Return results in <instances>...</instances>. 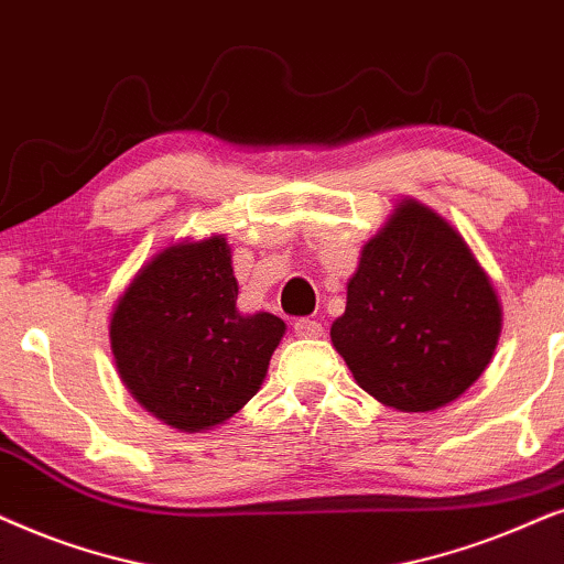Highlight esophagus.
I'll use <instances>...</instances> for the list:
<instances>
[{
  "mask_svg": "<svg viewBox=\"0 0 564 564\" xmlns=\"http://www.w3.org/2000/svg\"><path fill=\"white\" fill-rule=\"evenodd\" d=\"M294 333L299 337H322V333H325V327H322L317 319L304 317V319H296L294 322Z\"/></svg>",
  "mask_w": 564,
  "mask_h": 564,
  "instance_id": "esophagus-1",
  "label": "esophagus"
}]
</instances>
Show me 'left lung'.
Masks as SVG:
<instances>
[{"label": "left lung", "mask_w": 564, "mask_h": 564, "mask_svg": "<svg viewBox=\"0 0 564 564\" xmlns=\"http://www.w3.org/2000/svg\"><path fill=\"white\" fill-rule=\"evenodd\" d=\"M500 327L498 294L464 237L404 198L360 250L329 337L373 400L431 412L482 377Z\"/></svg>", "instance_id": "1"}]
</instances>
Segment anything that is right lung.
Segmentation results:
<instances>
[{
	"label": "right lung",
	"instance_id": "obj_1",
	"mask_svg": "<svg viewBox=\"0 0 564 564\" xmlns=\"http://www.w3.org/2000/svg\"><path fill=\"white\" fill-rule=\"evenodd\" d=\"M227 239L175 242L133 275L110 314L120 381L183 433L221 425L258 394L286 325L239 314Z\"/></svg>",
	"mask_w": 564,
	"mask_h": 564
}]
</instances>
